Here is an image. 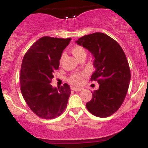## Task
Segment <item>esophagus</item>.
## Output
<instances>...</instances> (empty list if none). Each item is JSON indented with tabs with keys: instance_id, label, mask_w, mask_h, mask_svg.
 Returning a JSON list of instances; mask_svg holds the SVG:
<instances>
[{
	"instance_id": "esophagus-1",
	"label": "esophagus",
	"mask_w": 148,
	"mask_h": 148,
	"mask_svg": "<svg viewBox=\"0 0 148 148\" xmlns=\"http://www.w3.org/2000/svg\"><path fill=\"white\" fill-rule=\"evenodd\" d=\"M82 88H76V87H71V90L75 91V92H79V91H82Z\"/></svg>"
}]
</instances>
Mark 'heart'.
<instances>
[{
	"mask_svg": "<svg viewBox=\"0 0 148 148\" xmlns=\"http://www.w3.org/2000/svg\"><path fill=\"white\" fill-rule=\"evenodd\" d=\"M71 53L73 54L75 57L77 59L79 60L81 57L82 56H86V52L85 48L82 46L79 45H76L74 46L73 47L71 48ZM63 59V56H62L60 57V62L61 63ZM86 76V72H81L79 73H75L72 75L69 78V82L71 84L76 85V86H80L81 84H82L83 82H84V77Z\"/></svg>",
	"mask_w": 148,
	"mask_h": 148,
	"instance_id": "b5f03b06",
	"label": "heart"
}]
</instances>
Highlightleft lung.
<instances>
[{
	"label": "left lung",
	"instance_id": "1",
	"mask_svg": "<svg viewBox=\"0 0 148 148\" xmlns=\"http://www.w3.org/2000/svg\"><path fill=\"white\" fill-rule=\"evenodd\" d=\"M76 43L94 56L95 71L91 81L100 85L92 92L86 108L96 116H110L122 105L130 82L131 71L125 52L118 42L100 32L83 36Z\"/></svg>",
	"mask_w": 148,
	"mask_h": 148
}]
</instances>
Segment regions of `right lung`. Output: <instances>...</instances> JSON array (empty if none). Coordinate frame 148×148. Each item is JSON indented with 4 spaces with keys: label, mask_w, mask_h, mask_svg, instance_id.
Returning a JSON list of instances; mask_svg holds the SVG:
<instances>
[{
    "label": "right lung",
    "mask_w": 148,
    "mask_h": 148,
    "mask_svg": "<svg viewBox=\"0 0 148 148\" xmlns=\"http://www.w3.org/2000/svg\"><path fill=\"white\" fill-rule=\"evenodd\" d=\"M71 38L44 36L26 52L22 60L20 85L23 97L29 108L40 118L52 119L60 116L71 94L68 84L59 88L51 84L54 72L58 69L62 51Z\"/></svg>",
    "instance_id": "1"
}]
</instances>
